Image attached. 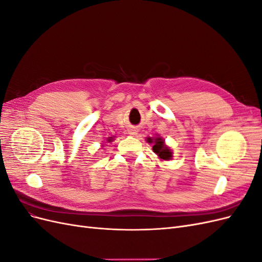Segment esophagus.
<instances>
[{"instance_id": "34e87169", "label": "esophagus", "mask_w": 262, "mask_h": 262, "mask_svg": "<svg viewBox=\"0 0 262 262\" xmlns=\"http://www.w3.org/2000/svg\"><path fill=\"white\" fill-rule=\"evenodd\" d=\"M137 129L136 128H131V129H129V133L131 134V136H134V134H137Z\"/></svg>"}]
</instances>
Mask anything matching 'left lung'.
Segmentation results:
<instances>
[{"instance_id": "left-lung-1", "label": "left lung", "mask_w": 262, "mask_h": 262, "mask_svg": "<svg viewBox=\"0 0 262 262\" xmlns=\"http://www.w3.org/2000/svg\"><path fill=\"white\" fill-rule=\"evenodd\" d=\"M147 142L148 143H153V140L150 138H147ZM153 152H155L158 156H160V158H162V160H169L171 157L170 149L167 146H165L164 140L162 138H156L154 140Z\"/></svg>"}]
</instances>
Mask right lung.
<instances>
[{
    "label": "right lung",
    "instance_id": "add662e5",
    "mask_svg": "<svg viewBox=\"0 0 262 262\" xmlns=\"http://www.w3.org/2000/svg\"><path fill=\"white\" fill-rule=\"evenodd\" d=\"M109 141H112V140H109Z\"/></svg>",
    "mask_w": 262,
    "mask_h": 262
}]
</instances>
